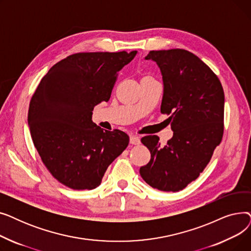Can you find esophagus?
I'll list each match as a JSON object with an SVG mask.
<instances>
[{"label": "esophagus", "instance_id": "1", "mask_svg": "<svg viewBox=\"0 0 251 251\" xmlns=\"http://www.w3.org/2000/svg\"><path fill=\"white\" fill-rule=\"evenodd\" d=\"M130 143L131 144H139L140 138L137 135H131L130 136Z\"/></svg>", "mask_w": 251, "mask_h": 251}]
</instances>
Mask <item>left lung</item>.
I'll return each mask as SVG.
<instances>
[{
  "label": "left lung",
  "instance_id": "1",
  "mask_svg": "<svg viewBox=\"0 0 251 251\" xmlns=\"http://www.w3.org/2000/svg\"><path fill=\"white\" fill-rule=\"evenodd\" d=\"M146 60L161 70V112L170 115L174 134L164 147L156 135L141 138L151 161L139 173L152 188L176 192L200 176L220 144L225 96L217 75L188 50H151Z\"/></svg>",
  "mask_w": 251,
  "mask_h": 251
}]
</instances>
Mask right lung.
<instances>
[{
	"label": "right lung",
	"instance_id": "obj_1",
	"mask_svg": "<svg viewBox=\"0 0 251 251\" xmlns=\"http://www.w3.org/2000/svg\"><path fill=\"white\" fill-rule=\"evenodd\" d=\"M137 50L78 52L58 62L31 98L28 126L42 161L60 183L75 190L98 187L108 167L128 147L120 130H103L92 111L108 101L118 72Z\"/></svg>",
	"mask_w": 251,
	"mask_h": 251
}]
</instances>
